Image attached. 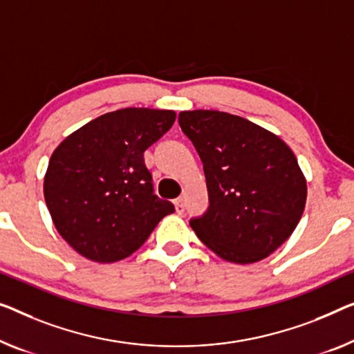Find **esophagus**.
Masks as SVG:
<instances>
[{"instance_id":"1","label":"esophagus","mask_w":354,"mask_h":354,"mask_svg":"<svg viewBox=\"0 0 354 354\" xmlns=\"http://www.w3.org/2000/svg\"><path fill=\"white\" fill-rule=\"evenodd\" d=\"M173 203H175V209H176V213L181 214L183 211H184V198H183V197H179V198H176L175 202H173Z\"/></svg>"}]
</instances>
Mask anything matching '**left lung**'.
Returning <instances> with one entry per match:
<instances>
[{
    "instance_id": "8db88e82",
    "label": "left lung",
    "mask_w": 354,
    "mask_h": 354,
    "mask_svg": "<svg viewBox=\"0 0 354 354\" xmlns=\"http://www.w3.org/2000/svg\"><path fill=\"white\" fill-rule=\"evenodd\" d=\"M178 119L207 178L209 208L191 221L195 235L227 262L266 259L292 235L307 202V179L291 147L223 111H181Z\"/></svg>"
}]
</instances>
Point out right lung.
<instances>
[{"mask_svg": "<svg viewBox=\"0 0 354 354\" xmlns=\"http://www.w3.org/2000/svg\"><path fill=\"white\" fill-rule=\"evenodd\" d=\"M175 119L171 109H118L73 131L52 152L47 209L62 239L86 259H125L175 211L152 194L143 157Z\"/></svg>", "mask_w": 354, "mask_h": 354, "instance_id": "right-lung-1", "label": "right lung"}]
</instances>
